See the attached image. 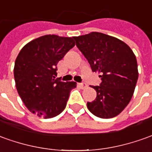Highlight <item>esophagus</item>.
<instances>
[{
    "label": "esophagus",
    "instance_id": "esophagus-1",
    "mask_svg": "<svg viewBox=\"0 0 152 152\" xmlns=\"http://www.w3.org/2000/svg\"><path fill=\"white\" fill-rule=\"evenodd\" d=\"M79 86H80V88H81L82 89H86V88H88V85H87L85 83H79Z\"/></svg>",
    "mask_w": 152,
    "mask_h": 152
}]
</instances>
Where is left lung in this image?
<instances>
[{
	"label": "left lung",
	"mask_w": 152,
	"mask_h": 152,
	"mask_svg": "<svg viewBox=\"0 0 152 152\" xmlns=\"http://www.w3.org/2000/svg\"><path fill=\"white\" fill-rule=\"evenodd\" d=\"M93 72L100 74V86L92 87L96 99L87 102L92 113L101 118L120 114L132 98L138 78L137 58L122 40L99 32L74 37Z\"/></svg>",
	"instance_id": "obj_1"
}]
</instances>
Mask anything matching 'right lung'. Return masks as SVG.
Here are the masks:
<instances>
[{
  "instance_id": "right-lung-1",
  "label": "right lung",
  "mask_w": 152,
  "mask_h": 152,
  "mask_svg": "<svg viewBox=\"0 0 152 152\" xmlns=\"http://www.w3.org/2000/svg\"><path fill=\"white\" fill-rule=\"evenodd\" d=\"M75 45L74 37L46 34L26 44L15 59V87L28 110L38 117L51 118L65 108L75 82H62L57 64Z\"/></svg>"
}]
</instances>
